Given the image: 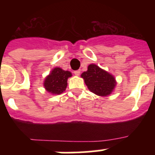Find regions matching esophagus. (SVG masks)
I'll use <instances>...</instances> for the list:
<instances>
[{"label": "esophagus", "instance_id": "34e87169", "mask_svg": "<svg viewBox=\"0 0 155 155\" xmlns=\"http://www.w3.org/2000/svg\"><path fill=\"white\" fill-rule=\"evenodd\" d=\"M74 74L75 75H77V76H79L81 74V71L80 70H78V71H74Z\"/></svg>", "mask_w": 155, "mask_h": 155}]
</instances>
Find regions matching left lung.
<instances>
[{"label": "left lung", "mask_w": 155, "mask_h": 155, "mask_svg": "<svg viewBox=\"0 0 155 155\" xmlns=\"http://www.w3.org/2000/svg\"><path fill=\"white\" fill-rule=\"evenodd\" d=\"M86 85L91 92L106 96L111 94L116 86V81L113 75L99 68L95 64H90L87 71L81 74Z\"/></svg>", "instance_id": "left-lung-1"}]
</instances>
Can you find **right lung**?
Wrapping results in <instances>:
<instances>
[{
	"mask_svg": "<svg viewBox=\"0 0 155 155\" xmlns=\"http://www.w3.org/2000/svg\"><path fill=\"white\" fill-rule=\"evenodd\" d=\"M70 77H71L70 71H64L59 68H54L45 79V88L53 94H61L65 91L68 85V78Z\"/></svg>",
	"mask_w": 155,
	"mask_h": 155,
	"instance_id": "1",
	"label": "right lung"
}]
</instances>
